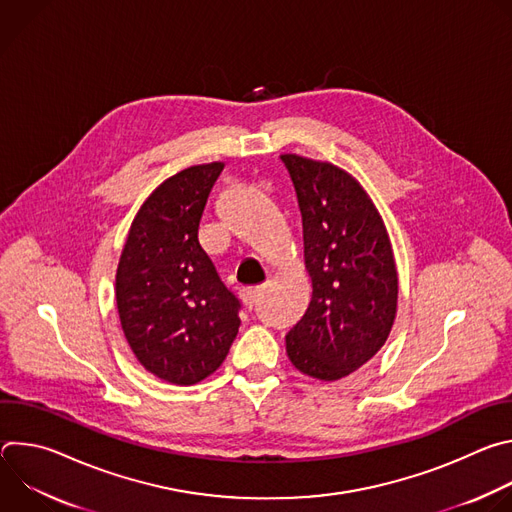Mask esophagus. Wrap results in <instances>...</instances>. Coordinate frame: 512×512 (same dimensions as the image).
Wrapping results in <instances>:
<instances>
[{
  "instance_id": "34e87169",
  "label": "esophagus",
  "mask_w": 512,
  "mask_h": 512,
  "mask_svg": "<svg viewBox=\"0 0 512 512\" xmlns=\"http://www.w3.org/2000/svg\"><path fill=\"white\" fill-rule=\"evenodd\" d=\"M263 285H255V287H245V289H241V298H243V302L247 304V306H255L259 300H261V296H263Z\"/></svg>"
}]
</instances>
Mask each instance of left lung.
Wrapping results in <instances>:
<instances>
[{
    "label": "left lung",
    "instance_id": "left-lung-1",
    "mask_svg": "<svg viewBox=\"0 0 512 512\" xmlns=\"http://www.w3.org/2000/svg\"><path fill=\"white\" fill-rule=\"evenodd\" d=\"M304 227L312 302L285 336L291 364L320 381L342 379L385 344L397 314V269L381 216L344 170L283 154Z\"/></svg>",
    "mask_w": 512,
    "mask_h": 512
}]
</instances>
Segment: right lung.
<instances>
[{
  "label": "right lung",
  "instance_id": "obj_1",
  "mask_svg": "<svg viewBox=\"0 0 512 512\" xmlns=\"http://www.w3.org/2000/svg\"><path fill=\"white\" fill-rule=\"evenodd\" d=\"M223 168L192 166L160 184L133 218L117 267L123 334L143 367L174 385L212 375L241 326L243 306L198 239Z\"/></svg>",
  "mask_w": 512,
  "mask_h": 512
}]
</instances>
